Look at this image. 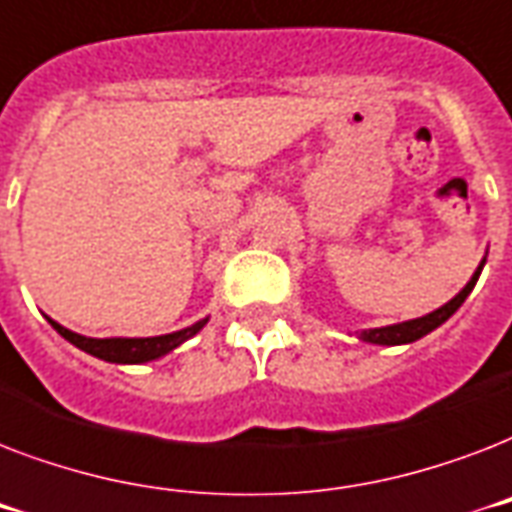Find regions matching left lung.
Returning a JSON list of instances; mask_svg holds the SVG:
<instances>
[{
	"instance_id": "8db88e82",
	"label": "left lung",
	"mask_w": 512,
	"mask_h": 512,
	"mask_svg": "<svg viewBox=\"0 0 512 512\" xmlns=\"http://www.w3.org/2000/svg\"><path fill=\"white\" fill-rule=\"evenodd\" d=\"M484 265H486V257L481 260V263H478L476 273L470 276L468 284H465V287H462L460 292H457V295L449 300V303L441 305V308H436V311L428 313V316L401 321V324H390V327L364 329V332H358V340L372 342V345H409V342L430 335V332L441 327L446 319H452L454 311H457V308H460V305L468 300V295L473 292V287H476L478 276H481V271H484Z\"/></svg>"
}]
</instances>
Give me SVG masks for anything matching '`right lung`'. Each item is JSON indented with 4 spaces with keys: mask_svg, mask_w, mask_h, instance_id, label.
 I'll use <instances>...</instances> for the list:
<instances>
[{
    "mask_svg": "<svg viewBox=\"0 0 512 512\" xmlns=\"http://www.w3.org/2000/svg\"><path fill=\"white\" fill-rule=\"evenodd\" d=\"M47 321L52 324V329L58 332L60 337H66L71 345H76L84 353H90L95 358H103V361H111V364H146V361H156V358L167 356L170 350H175L177 345H183L185 340H191L196 332L204 329L209 319H201L191 327L180 329V332H170V335L159 337H84L76 335L71 329H66L58 321H52L47 316Z\"/></svg>",
    "mask_w": 512,
    "mask_h": 512,
    "instance_id": "1",
    "label": "right lung"
}]
</instances>
